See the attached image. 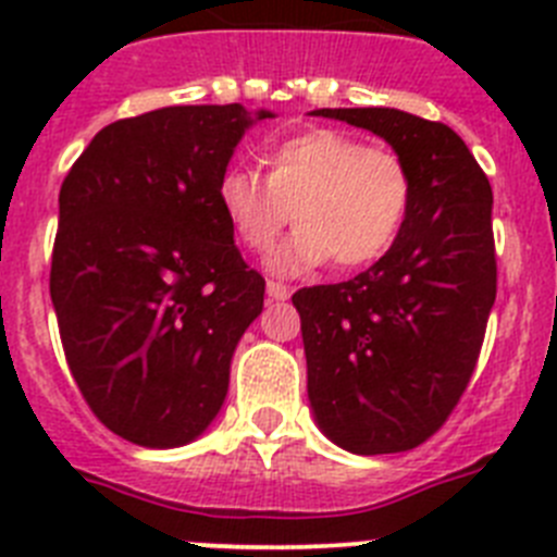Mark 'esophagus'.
<instances>
[{"label": "esophagus", "mask_w": 557, "mask_h": 557, "mask_svg": "<svg viewBox=\"0 0 557 557\" xmlns=\"http://www.w3.org/2000/svg\"><path fill=\"white\" fill-rule=\"evenodd\" d=\"M268 298L270 301H287L289 287L287 284H278V282H268Z\"/></svg>", "instance_id": "34e87169"}]
</instances>
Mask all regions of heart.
Here are the masks:
<instances>
[{"mask_svg": "<svg viewBox=\"0 0 557 557\" xmlns=\"http://www.w3.org/2000/svg\"><path fill=\"white\" fill-rule=\"evenodd\" d=\"M268 164V178L228 166L218 181V206L236 243L256 253L295 220L298 231L268 259L278 275L326 259L337 270L366 268L391 250L410 214L412 178L401 156L343 131L295 133L270 150Z\"/></svg>", "mask_w": 557, "mask_h": 557, "instance_id": "b5f03b06", "label": "heart"}]
</instances>
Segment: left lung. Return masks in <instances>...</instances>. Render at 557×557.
I'll list each match as a JSON object with an SVG mask.
<instances>
[{
  "mask_svg": "<svg viewBox=\"0 0 557 557\" xmlns=\"http://www.w3.org/2000/svg\"><path fill=\"white\" fill-rule=\"evenodd\" d=\"M376 133L410 170L401 234L351 282L298 289L314 421L339 449L393 455L435 435L474 373L496 298L491 191L444 122L396 108H318Z\"/></svg>",
  "mask_w": 557,
  "mask_h": 557,
  "instance_id": "obj_1",
  "label": "left lung"
}]
</instances>
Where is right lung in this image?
I'll return each mask as SVG.
<instances>
[{
  "instance_id": "add662e5",
  "label": "right lung",
  "mask_w": 557,
  "mask_h": 557,
  "mask_svg": "<svg viewBox=\"0 0 557 557\" xmlns=\"http://www.w3.org/2000/svg\"><path fill=\"white\" fill-rule=\"evenodd\" d=\"M273 111L172 106L111 122L58 195L49 295L69 371L102 424L147 449L203 435L264 307L218 181Z\"/></svg>"
}]
</instances>
